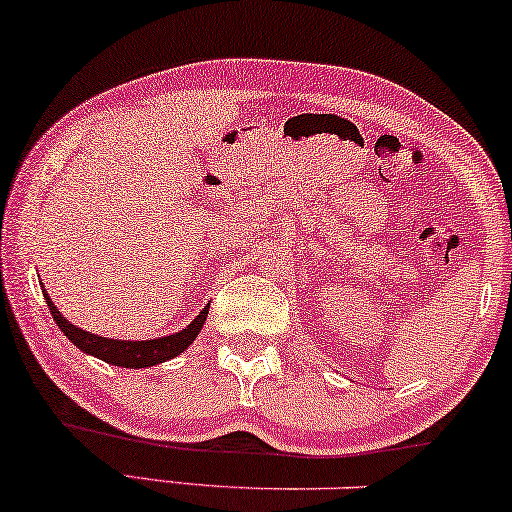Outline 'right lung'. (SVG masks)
<instances>
[{
  "instance_id": "add662e5",
  "label": "right lung",
  "mask_w": 512,
  "mask_h": 512,
  "mask_svg": "<svg viewBox=\"0 0 512 512\" xmlns=\"http://www.w3.org/2000/svg\"><path fill=\"white\" fill-rule=\"evenodd\" d=\"M44 300H47V307L51 309V316L58 323L66 338L73 342L75 347H80L82 352L92 354V357H99L103 361L113 366H122V368H144V366H155V364H163V361L177 357V354L184 352L186 347L191 345L193 340L198 338L200 328H203L205 319H208V307L200 312L196 319H193L184 331L174 333V335H165V338L158 340H111V338H101V335H92L82 328H77L70 323L66 316H63L58 309L54 307V302L49 300L47 290L42 286Z\"/></svg>"
}]
</instances>
